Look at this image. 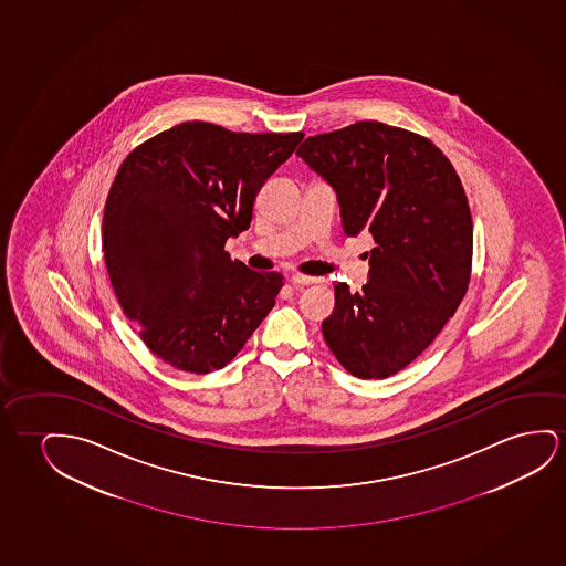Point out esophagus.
I'll return each instance as SVG.
<instances>
[{
    "label": "esophagus",
    "mask_w": 566,
    "mask_h": 566,
    "mask_svg": "<svg viewBox=\"0 0 566 566\" xmlns=\"http://www.w3.org/2000/svg\"><path fill=\"white\" fill-rule=\"evenodd\" d=\"M289 281L293 283V285H312V283H318V277H311V275H303V273H293Z\"/></svg>",
    "instance_id": "34e87169"
}]
</instances>
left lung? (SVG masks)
<instances>
[{"instance_id": "1", "label": "left lung", "mask_w": 566, "mask_h": 566, "mask_svg": "<svg viewBox=\"0 0 566 566\" xmlns=\"http://www.w3.org/2000/svg\"><path fill=\"white\" fill-rule=\"evenodd\" d=\"M296 155L326 180L343 232L373 234L360 293L335 285L322 334L357 378H388L421 355L468 291L473 221L462 180L427 137L357 122L304 139Z\"/></svg>"}]
</instances>
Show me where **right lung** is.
<instances>
[{
	"label": "right lung",
	"instance_id": "1",
	"mask_svg": "<svg viewBox=\"0 0 566 566\" xmlns=\"http://www.w3.org/2000/svg\"><path fill=\"white\" fill-rule=\"evenodd\" d=\"M184 122L129 153L103 217L104 262L119 306L170 367L229 365L275 304L283 275L232 262L263 182L303 142Z\"/></svg>",
	"mask_w": 566,
	"mask_h": 566
}]
</instances>
